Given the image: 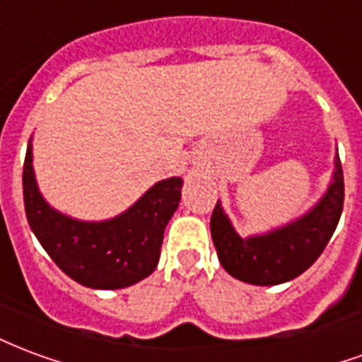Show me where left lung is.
<instances>
[{
	"instance_id": "1",
	"label": "left lung",
	"mask_w": 362,
	"mask_h": 362,
	"mask_svg": "<svg viewBox=\"0 0 362 362\" xmlns=\"http://www.w3.org/2000/svg\"><path fill=\"white\" fill-rule=\"evenodd\" d=\"M343 168L335 157L334 182L320 204L287 227L264 236L243 238L235 233L217 202L211 215V236L221 266L233 277L252 285H279L304 273L329 243L343 211Z\"/></svg>"
}]
</instances>
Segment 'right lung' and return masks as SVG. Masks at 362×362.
Here are the masks:
<instances>
[{
	"instance_id": "1",
	"label": "right lung",
	"mask_w": 362,
	"mask_h": 362,
	"mask_svg": "<svg viewBox=\"0 0 362 362\" xmlns=\"http://www.w3.org/2000/svg\"><path fill=\"white\" fill-rule=\"evenodd\" d=\"M180 189L182 178L157 182L119 217L85 223L44 202L36 188L30 143L23 165V197L33 233L62 272L90 288L129 287L155 272Z\"/></svg>"
}]
</instances>
